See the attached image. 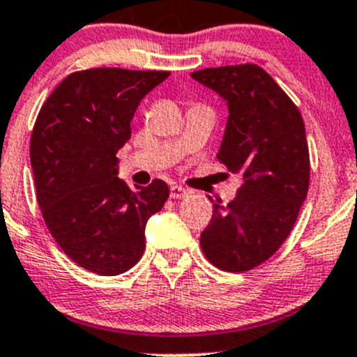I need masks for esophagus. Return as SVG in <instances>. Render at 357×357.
I'll return each mask as SVG.
<instances>
[{"label": "esophagus", "instance_id": "1", "mask_svg": "<svg viewBox=\"0 0 357 357\" xmlns=\"http://www.w3.org/2000/svg\"><path fill=\"white\" fill-rule=\"evenodd\" d=\"M186 195H188V190L181 188V186H178V185L171 186V197L172 199H185Z\"/></svg>", "mask_w": 357, "mask_h": 357}]
</instances>
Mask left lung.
<instances>
[{"label":"left lung","mask_w":357,"mask_h":357,"mask_svg":"<svg viewBox=\"0 0 357 357\" xmlns=\"http://www.w3.org/2000/svg\"><path fill=\"white\" fill-rule=\"evenodd\" d=\"M227 100L216 158L243 178L234 201H216L201 234L206 259L222 271L257 268L284 245L308 194L310 153L296 103L254 63L192 72Z\"/></svg>","instance_id":"obj_1"}]
</instances>
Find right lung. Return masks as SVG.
<instances>
[{"label": "right lung", "mask_w": 357, "mask_h": 357, "mask_svg": "<svg viewBox=\"0 0 357 357\" xmlns=\"http://www.w3.org/2000/svg\"><path fill=\"white\" fill-rule=\"evenodd\" d=\"M167 77L156 70L73 72L36 116L29 156L43 222L59 248L96 275L137 264L146 222L169 199L162 179L130 188L116 176L139 103Z\"/></svg>", "instance_id": "right-lung-1"}]
</instances>
